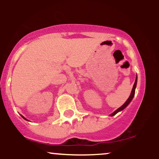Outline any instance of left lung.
Segmentation results:
<instances>
[{
  "label": "left lung",
  "instance_id": "1",
  "mask_svg": "<svg viewBox=\"0 0 159 159\" xmlns=\"http://www.w3.org/2000/svg\"><path fill=\"white\" fill-rule=\"evenodd\" d=\"M136 85H137V77H136L135 81H134V86H133V88H132V93H131V95H130V96H129V98H128V99H127V101L125 102L124 103L123 105H122L121 107H119V108H118L117 110H116V111H115L113 113V114H111V116H114V115H115V114H117V113L119 112V111H123V109L125 108V107H127V105H129V103H130V102L132 101V98H133V97H134V93H135V88H136Z\"/></svg>",
  "mask_w": 159,
  "mask_h": 159
}]
</instances>
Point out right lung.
Masks as SVG:
<instances>
[{
	"label": "right lung",
	"mask_w": 159,
	"mask_h": 159,
	"mask_svg": "<svg viewBox=\"0 0 159 159\" xmlns=\"http://www.w3.org/2000/svg\"><path fill=\"white\" fill-rule=\"evenodd\" d=\"M22 117H23V118H24V119H25V120H27V119H25V117H24V116H22Z\"/></svg>",
	"instance_id": "1"
}]
</instances>
